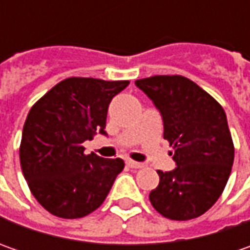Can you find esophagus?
I'll return each mask as SVG.
<instances>
[{"mask_svg":"<svg viewBox=\"0 0 250 250\" xmlns=\"http://www.w3.org/2000/svg\"><path fill=\"white\" fill-rule=\"evenodd\" d=\"M126 166L130 168H142L143 167V164L142 163H138V161H133V160L128 159L126 160Z\"/></svg>","mask_w":250,"mask_h":250,"instance_id":"34e87169","label":"esophagus"}]
</instances>
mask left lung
Masks as SVG:
<instances>
[{
  "instance_id": "left-lung-1",
  "label": "left lung",
  "mask_w": 250,
  "mask_h": 250,
  "mask_svg": "<svg viewBox=\"0 0 250 250\" xmlns=\"http://www.w3.org/2000/svg\"><path fill=\"white\" fill-rule=\"evenodd\" d=\"M161 112L164 139L174 149L172 171H157L149 199L161 216L185 221L205 214L221 196L234 163V143L220 103L181 75L138 79Z\"/></svg>"
}]
</instances>
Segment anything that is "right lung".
<instances>
[{
	"instance_id": "add662e5",
	"label": "right lung",
	"mask_w": 250,
	"mask_h": 250,
	"mask_svg": "<svg viewBox=\"0 0 250 250\" xmlns=\"http://www.w3.org/2000/svg\"><path fill=\"white\" fill-rule=\"evenodd\" d=\"M129 81L68 78L30 108L19 147L21 168L36 200L61 218H81L103 205L122 159L86 154L83 142L105 135L111 100Z\"/></svg>"
}]
</instances>
